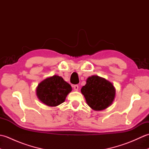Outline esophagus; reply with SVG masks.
<instances>
[{
	"instance_id": "1",
	"label": "esophagus",
	"mask_w": 149,
	"mask_h": 149,
	"mask_svg": "<svg viewBox=\"0 0 149 149\" xmlns=\"http://www.w3.org/2000/svg\"><path fill=\"white\" fill-rule=\"evenodd\" d=\"M73 87H74V89L75 91H77L78 89H79V86H78V85H77V84L74 85V86H73Z\"/></svg>"
}]
</instances>
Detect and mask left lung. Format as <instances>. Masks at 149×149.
<instances>
[{"mask_svg": "<svg viewBox=\"0 0 149 149\" xmlns=\"http://www.w3.org/2000/svg\"><path fill=\"white\" fill-rule=\"evenodd\" d=\"M81 91L88 105L95 111H102L109 107L116 95L113 84L98 75L88 77L86 84L82 87Z\"/></svg>", "mask_w": 149, "mask_h": 149, "instance_id": "left-lung-1", "label": "left lung"}]
</instances>
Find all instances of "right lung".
I'll return each mask as SVG.
<instances>
[{
	"mask_svg": "<svg viewBox=\"0 0 149 149\" xmlns=\"http://www.w3.org/2000/svg\"><path fill=\"white\" fill-rule=\"evenodd\" d=\"M72 90L70 85L56 75L41 81L36 89L38 99L50 107L58 106L64 102Z\"/></svg>",
	"mask_w": 149,
	"mask_h": 149,
	"instance_id": "right-lung-1",
	"label": "right lung"
}]
</instances>
